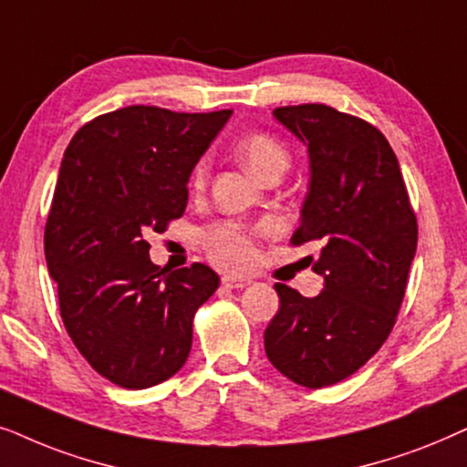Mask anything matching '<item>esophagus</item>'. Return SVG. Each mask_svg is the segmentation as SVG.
Listing matches in <instances>:
<instances>
[{"label":"esophagus","instance_id":"obj_1","mask_svg":"<svg viewBox=\"0 0 467 467\" xmlns=\"http://www.w3.org/2000/svg\"><path fill=\"white\" fill-rule=\"evenodd\" d=\"M250 284H252V279H245V277H233V275H223L222 277V285H223V288H230V290L247 288Z\"/></svg>","mask_w":467,"mask_h":467}]
</instances>
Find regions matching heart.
<instances>
[{
	"label": "heart",
	"instance_id": "b5f03b06",
	"mask_svg": "<svg viewBox=\"0 0 467 467\" xmlns=\"http://www.w3.org/2000/svg\"><path fill=\"white\" fill-rule=\"evenodd\" d=\"M237 153L258 177H266L271 171L288 166V151L275 136L266 132H254L237 142ZM207 179V160H201L192 172V183L201 188ZM207 247L211 258L226 269H245L254 260V245L244 230L237 226H217L207 234Z\"/></svg>",
	"mask_w": 467,
	"mask_h": 467
}]
</instances>
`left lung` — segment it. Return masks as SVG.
I'll return each mask as SVG.
<instances>
[{"mask_svg":"<svg viewBox=\"0 0 467 467\" xmlns=\"http://www.w3.org/2000/svg\"><path fill=\"white\" fill-rule=\"evenodd\" d=\"M309 155V188L292 244H314L318 296L275 284L279 312L265 350L279 374L307 389L331 387L387 341L416 254V215L400 161L380 130L327 104L273 110Z\"/></svg>","mask_w":467,"mask_h":467,"instance_id":"8db88e82","label":"left lung"}]
</instances>
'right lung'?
Here are the masks:
<instances>
[{
  "label": "right lung",
  "instance_id": "add662e5",
  "mask_svg": "<svg viewBox=\"0 0 467 467\" xmlns=\"http://www.w3.org/2000/svg\"><path fill=\"white\" fill-rule=\"evenodd\" d=\"M233 110L126 107L74 134L45 228L66 331L117 387L149 389L183 368L192 320L220 277L207 265L160 269L147 237L188 207L192 171Z\"/></svg>",
  "mask_w": 467,
  "mask_h": 467
}]
</instances>
